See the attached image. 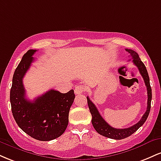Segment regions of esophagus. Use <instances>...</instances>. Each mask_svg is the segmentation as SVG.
Wrapping results in <instances>:
<instances>
[{"label": "esophagus", "mask_w": 161, "mask_h": 161, "mask_svg": "<svg viewBox=\"0 0 161 161\" xmlns=\"http://www.w3.org/2000/svg\"><path fill=\"white\" fill-rule=\"evenodd\" d=\"M85 91H86V88L84 87L83 86H76L75 88V95H79V94H82V92H84Z\"/></svg>", "instance_id": "esophagus-1"}]
</instances>
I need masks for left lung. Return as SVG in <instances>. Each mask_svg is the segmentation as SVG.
Wrapping results in <instances>:
<instances>
[{
	"label": "left lung",
	"mask_w": 161,
	"mask_h": 161,
	"mask_svg": "<svg viewBox=\"0 0 161 161\" xmlns=\"http://www.w3.org/2000/svg\"><path fill=\"white\" fill-rule=\"evenodd\" d=\"M125 51L129 53V56L132 57V62L133 64L138 67V70L140 72V74L142 75V78L145 81V86L147 87V110L143 116H142V119L138 122L136 124H135L132 126L129 127V128L125 129H116L114 127L110 126V125L107 123L106 121L103 119L102 116H101L100 113L97 110V108L95 104L92 103V101L89 99L88 96L87 97V101H88V108H89L90 112L92 116V123L93 125L94 128L97 133H99L101 136H105V137L112 138V139L120 140L125 138L133 134L135 132L138 130L142 125L145 123V122L147 119V116L149 115L151 110V98H152V93H151V88L150 86V79H149L148 73H147V69H146L145 64L142 63L140 60V57L138 54L133 50L131 49H125Z\"/></svg>",
	"instance_id": "obj_1"
}]
</instances>
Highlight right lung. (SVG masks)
<instances>
[{"label":"right lung","instance_id":"obj_1","mask_svg":"<svg viewBox=\"0 0 161 161\" xmlns=\"http://www.w3.org/2000/svg\"><path fill=\"white\" fill-rule=\"evenodd\" d=\"M37 50H29L14 72L10 89L12 114L24 132L39 141H51L65 132L69 122L70 107L75 98L74 91L60 93L51 89L31 101L25 97L23 79Z\"/></svg>","mask_w":161,"mask_h":161}]
</instances>
